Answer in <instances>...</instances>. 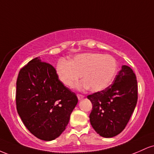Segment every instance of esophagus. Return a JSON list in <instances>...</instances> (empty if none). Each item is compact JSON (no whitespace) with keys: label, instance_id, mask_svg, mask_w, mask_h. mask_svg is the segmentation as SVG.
I'll list each match as a JSON object with an SVG mask.
<instances>
[{"label":"esophagus","instance_id":"esophagus-1","mask_svg":"<svg viewBox=\"0 0 154 154\" xmlns=\"http://www.w3.org/2000/svg\"><path fill=\"white\" fill-rule=\"evenodd\" d=\"M77 98H78L79 100L82 99V98H84V95H82V94H77Z\"/></svg>","mask_w":154,"mask_h":154}]
</instances>
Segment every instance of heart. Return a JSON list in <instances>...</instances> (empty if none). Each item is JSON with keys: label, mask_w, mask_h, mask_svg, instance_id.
<instances>
[{"label": "heart", "mask_w": 154, "mask_h": 154, "mask_svg": "<svg viewBox=\"0 0 154 154\" xmlns=\"http://www.w3.org/2000/svg\"><path fill=\"white\" fill-rule=\"evenodd\" d=\"M118 63L113 56L99 53L77 55L69 61L61 60L56 66V73L65 86L71 88L81 75L83 80L79 88L100 91L106 88L117 73Z\"/></svg>", "instance_id": "heart-1"}]
</instances>
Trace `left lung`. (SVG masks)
Masks as SVG:
<instances>
[{"instance_id": "8db88e82", "label": "left lung", "mask_w": 154, "mask_h": 154, "mask_svg": "<svg viewBox=\"0 0 154 154\" xmlns=\"http://www.w3.org/2000/svg\"><path fill=\"white\" fill-rule=\"evenodd\" d=\"M93 109L90 121L93 129L104 137L123 131L137 101V82L130 66L124 65L112 84L101 91L88 95Z\"/></svg>"}]
</instances>
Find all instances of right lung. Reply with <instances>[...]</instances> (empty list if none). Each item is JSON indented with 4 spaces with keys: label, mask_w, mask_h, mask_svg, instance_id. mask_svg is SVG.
<instances>
[{
    "label": "right lung",
    "mask_w": 154,
    "mask_h": 154,
    "mask_svg": "<svg viewBox=\"0 0 154 154\" xmlns=\"http://www.w3.org/2000/svg\"><path fill=\"white\" fill-rule=\"evenodd\" d=\"M78 102L74 92L59 80L56 69L37 57L24 66L17 80L16 104L27 130L50 141L64 131Z\"/></svg>",
    "instance_id": "add662e5"
}]
</instances>
